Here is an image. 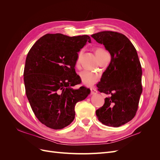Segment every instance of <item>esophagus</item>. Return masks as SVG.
Here are the masks:
<instances>
[{
  "label": "esophagus",
  "mask_w": 160,
  "mask_h": 160,
  "mask_svg": "<svg viewBox=\"0 0 160 160\" xmlns=\"http://www.w3.org/2000/svg\"><path fill=\"white\" fill-rule=\"evenodd\" d=\"M90 90H91V93L92 95H95V94H97V93H98V91H97V89L94 88H91Z\"/></svg>",
  "instance_id": "esophagus-1"
}]
</instances>
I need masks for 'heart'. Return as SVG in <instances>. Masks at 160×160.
<instances>
[{
	"label": "heart",
	"instance_id": "heart-1",
	"mask_svg": "<svg viewBox=\"0 0 160 160\" xmlns=\"http://www.w3.org/2000/svg\"><path fill=\"white\" fill-rule=\"evenodd\" d=\"M82 50L79 51L78 52H77V59H76V65H79L80 62V59L82 55ZM95 55L98 58V60L100 61L101 59H103V58L106 56L109 55L107 51H105L101 47H97L95 49ZM79 77L84 85H88V86H91L95 84L97 81H98L99 79V76L98 75L95 73L94 72H92L88 70H83L79 72Z\"/></svg>",
	"mask_w": 160,
	"mask_h": 160
}]
</instances>
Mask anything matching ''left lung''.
Returning a JSON list of instances; mask_svg holds the SVG:
<instances>
[{
    "mask_svg": "<svg viewBox=\"0 0 160 160\" xmlns=\"http://www.w3.org/2000/svg\"><path fill=\"white\" fill-rule=\"evenodd\" d=\"M111 55V62L97 85L108 95L102 107L96 110L99 122L119 127L134 117L142 93V66L133 45L123 34L101 31L91 35Z\"/></svg>",
    "mask_w": 160,
    "mask_h": 160,
    "instance_id": "8db88e82",
    "label": "left lung"
}]
</instances>
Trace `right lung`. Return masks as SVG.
<instances>
[{
    "instance_id": "1",
    "label": "right lung",
    "mask_w": 160,
    "mask_h": 160,
    "mask_svg": "<svg viewBox=\"0 0 160 160\" xmlns=\"http://www.w3.org/2000/svg\"><path fill=\"white\" fill-rule=\"evenodd\" d=\"M88 35L69 37L46 34L28 51L24 69L27 99L37 118L53 129L68 126L75 119V106L85 99L90 89L72 87L81 83L75 66L77 52Z\"/></svg>"
}]
</instances>
